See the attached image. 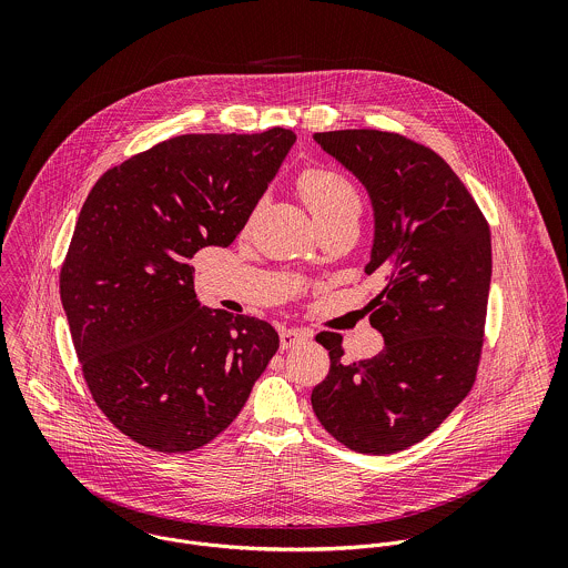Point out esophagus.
Wrapping results in <instances>:
<instances>
[{
    "instance_id": "esophagus-1",
    "label": "esophagus",
    "mask_w": 568,
    "mask_h": 568,
    "mask_svg": "<svg viewBox=\"0 0 568 568\" xmlns=\"http://www.w3.org/2000/svg\"><path fill=\"white\" fill-rule=\"evenodd\" d=\"M313 334L308 329H300V327H284L280 332V345L282 349H288V347H295L297 343L302 341H308Z\"/></svg>"
}]
</instances>
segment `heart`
<instances>
[{"label": "heart", "instance_id": "b5f03b06", "mask_svg": "<svg viewBox=\"0 0 568 568\" xmlns=\"http://www.w3.org/2000/svg\"><path fill=\"white\" fill-rule=\"evenodd\" d=\"M300 192L320 223L347 210H358V192L352 181L334 170H308L300 179Z\"/></svg>", "mask_w": 568, "mask_h": 568}]
</instances>
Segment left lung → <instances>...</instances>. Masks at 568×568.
I'll use <instances>...</instances> for the list:
<instances>
[{"label":"left lung","mask_w":568,"mask_h":568,"mask_svg":"<svg viewBox=\"0 0 568 568\" xmlns=\"http://www.w3.org/2000/svg\"><path fill=\"white\" fill-rule=\"evenodd\" d=\"M313 138L369 194L374 244L365 273L385 280L369 302V324L385 347L345 365L341 336L317 334L329 372L311 400L343 446L389 455L428 437L475 383L491 280L489 227L462 179L430 149L372 129Z\"/></svg>","instance_id":"1"}]
</instances>
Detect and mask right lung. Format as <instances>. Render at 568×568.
<instances>
[{
    "instance_id": "add662e5",
    "label": "right lung",
    "mask_w": 568,
    "mask_h": 568,
    "mask_svg": "<svg viewBox=\"0 0 568 568\" xmlns=\"http://www.w3.org/2000/svg\"><path fill=\"white\" fill-rule=\"evenodd\" d=\"M295 140L286 129L179 135L91 187L61 302L95 405L133 442L205 446L277 352L273 325L201 306L187 260L236 241Z\"/></svg>"
}]
</instances>
